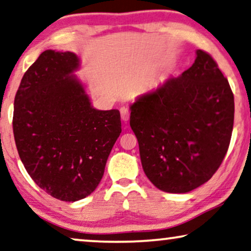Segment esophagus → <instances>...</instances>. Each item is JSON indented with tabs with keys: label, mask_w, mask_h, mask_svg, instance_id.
I'll return each instance as SVG.
<instances>
[{
	"label": "esophagus",
	"mask_w": 251,
	"mask_h": 251,
	"mask_svg": "<svg viewBox=\"0 0 251 251\" xmlns=\"http://www.w3.org/2000/svg\"><path fill=\"white\" fill-rule=\"evenodd\" d=\"M129 114H130V112H129L128 109L125 108V107L121 108V116H122V119H123V122H124V123L128 122Z\"/></svg>",
	"instance_id": "34e87169"
}]
</instances>
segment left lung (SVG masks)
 I'll return each mask as SVG.
<instances>
[{"instance_id":"1","label":"left lung","mask_w":251,"mask_h":251,"mask_svg":"<svg viewBox=\"0 0 251 251\" xmlns=\"http://www.w3.org/2000/svg\"><path fill=\"white\" fill-rule=\"evenodd\" d=\"M178 77L130 104L143 171L161 191L186 193L209 181L230 146L234 97L211 56L197 50Z\"/></svg>"}]
</instances>
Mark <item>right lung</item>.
<instances>
[{"label": "right lung", "instance_id": "right-lung-1", "mask_svg": "<svg viewBox=\"0 0 251 251\" xmlns=\"http://www.w3.org/2000/svg\"><path fill=\"white\" fill-rule=\"evenodd\" d=\"M79 58L47 50L21 79L15 98L13 134L21 161L42 190L77 201L97 189L122 133L117 109L93 108L74 75Z\"/></svg>", "mask_w": 251, "mask_h": 251}]
</instances>
